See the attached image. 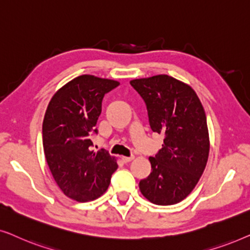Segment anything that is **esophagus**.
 Returning a JSON list of instances; mask_svg holds the SVG:
<instances>
[{
  "instance_id": "34e87169",
  "label": "esophagus",
  "mask_w": 250,
  "mask_h": 250,
  "mask_svg": "<svg viewBox=\"0 0 250 250\" xmlns=\"http://www.w3.org/2000/svg\"><path fill=\"white\" fill-rule=\"evenodd\" d=\"M122 159H123V162H124V163H128V162H131V160L134 159V156H131V157H122Z\"/></svg>"
}]
</instances>
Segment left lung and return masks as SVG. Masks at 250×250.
<instances>
[{"instance_id":"left-lung-1","label":"left lung","mask_w":250,"mask_h":250,"mask_svg":"<svg viewBox=\"0 0 250 250\" xmlns=\"http://www.w3.org/2000/svg\"><path fill=\"white\" fill-rule=\"evenodd\" d=\"M129 83L146 102L150 127L165 135L163 148L149 158L152 172L140 181V191L160 206L180 203L197 186L209 155L203 104L190 85L168 75Z\"/></svg>"}]
</instances>
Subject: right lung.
Returning <instances> with one entry per match:
<instances>
[{"instance_id": "add662e5", "label": "right lung", "mask_w": 250, "mask_h": 250, "mask_svg": "<svg viewBox=\"0 0 250 250\" xmlns=\"http://www.w3.org/2000/svg\"><path fill=\"white\" fill-rule=\"evenodd\" d=\"M119 82L82 75L59 88L43 121V149L54 181L70 199L85 203L107 191L117 169L115 157L91 150L104 94Z\"/></svg>"}]
</instances>
